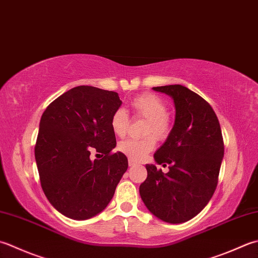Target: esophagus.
I'll return each instance as SVG.
<instances>
[{
    "instance_id": "34e87169",
    "label": "esophagus",
    "mask_w": 258,
    "mask_h": 258,
    "mask_svg": "<svg viewBox=\"0 0 258 258\" xmlns=\"http://www.w3.org/2000/svg\"><path fill=\"white\" fill-rule=\"evenodd\" d=\"M134 164H135L134 161H133V160H131V159H128V165H130V166H133Z\"/></svg>"
}]
</instances>
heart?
Listing matches in <instances>:
<instances>
[{
	"mask_svg": "<svg viewBox=\"0 0 258 258\" xmlns=\"http://www.w3.org/2000/svg\"><path fill=\"white\" fill-rule=\"evenodd\" d=\"M133 117L145 118L142 139H128L117 145V150L133 161H141L155 148L156 141H164L172 132V119L166 113V105L158 95L143 93L131 100ZM130 117L124 109H116L110 117V128L116 136L123 138L127 132Z\"/></svg>",
	"mask_w": 258,
	"mask_h": 258,
	"instance_id": "obj_1",
	"label": "heart"
}]
</instances>
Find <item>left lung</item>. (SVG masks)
I'll list each match as a JSON object with an SVG mask.
<instances>
[{"mask_svg": "<svg viewBox=\"0 0 258 258\" xmlns=\"http://www.w3.org/2000/svg\"><path fill=\"white\" fill-rule=\"evenodd\" d=\"M173 98L175 122L156 163L170 164L163 173L146 164L148 178L140 185L144 205L159 219L180 224L192 219L213 197L224 158L219 120L208 102L181 85L153 87Z\"/></svg>", "mask_w": 258, "mask_h": 258, "instance_id": "1", "label": "left lung"}]
</instances>
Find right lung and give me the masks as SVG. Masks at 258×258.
<instances>
[{
  "label": "right lung",
  "instance_id": "1",
  "mask_svg": "<svg viewBox=\"0 0 258 258\" xmlns=\"http://www.w3.org/2000/svg\"><path fill=\"white\" fill-rule=\"evenodd\" d=\"M122 105L118 94L77 86L43 112L34 155L43 192L60 214L85 220L103 211L128 166L112 151L116 138L110 117ZM92 152L102 159L90 160Z\"/></svg>",
  "mask_w": 258,
  "mask_h": 258
}]
</instances>
